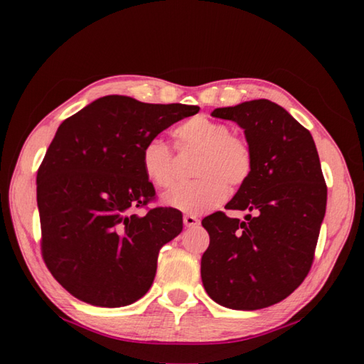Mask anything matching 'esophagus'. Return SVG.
<instances>
[{"label":"esophagus","instance_id":"esophagus-1","mask_svg":"<svg viewBox=\"0 0 364 364\" xmlns=\"http://www.w3.org/2000/svg\"><path fill=\"white\" fill-rule=\"evenodd\" d=\"M183 221H184V225H186L188 228H194V226L199 225V218L194 217V215H184Z\"/></svg>","mask_w":364,"mask_h":364}]
</instances>
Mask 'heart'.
Returning a JSON list of instances; mask_svg holds the SVG:
<instances>
[{"label": "heart", "mask_w": 364, "mask_h": 364, "mask_svg": "<svg viewBox=\"0 0 364 364\" xmlns=\"http://www.w3.org/2000/svg\"><path fill=\"white\" fill-rule=\"evenodd\" d=\"M178 151H197L193 165L196 180L180 183L164 194V202L186 213H202L226 200L231 188H241L254 171V152L242 136L223 122L196 115L173 132ZM173 152L162 139L152 138L141 149V168L157 188L175 180Z\"/></svg>", "instance_id": "obj_1"}]
</instances>
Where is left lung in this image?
<instances>
[{
	"mask_svg": "<svg viewBox=\"0 0 364 364\" xmlns=\"http://www.w3.org/2000/svg\"><path fill=\"white\" fill-rule=\"evenodd\" d=\"M213 117L244 128L254 171L228 202L245 221L215 212L202 220L210 244L202 255L207 294L232 310H260L289 297L310 271L328 186L311 133L278 104L255 100Z\"/></svg>",
	"mask_w": 364,
	"mask_h": 364,
	"instance_id": "obj_1",
	"label": "left lung"
}]
</instances>
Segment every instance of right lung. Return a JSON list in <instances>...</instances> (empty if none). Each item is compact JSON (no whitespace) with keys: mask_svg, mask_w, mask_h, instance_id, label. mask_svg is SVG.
I'll return each mask as SVG.
<instances>
[{"mask_svg":"<svg viewBox=\"0 0 364 364\" xmlns=\"http://www.w3.org/2000/svg\"><path fill=\"white\" fill-rule=\"evenodd\" d=\"M186 104L104 96L65 119L36 173L41 255L73 297L125 306L149 291L160 249L183 230V215L156 202L141 168L147 141L184 117ZM146 208L139 218L134 212Z\"/></svg>","mask_w":364,"mask_h":364,"instance_id":"obj_1","label":"right lung"}]
</instances>
